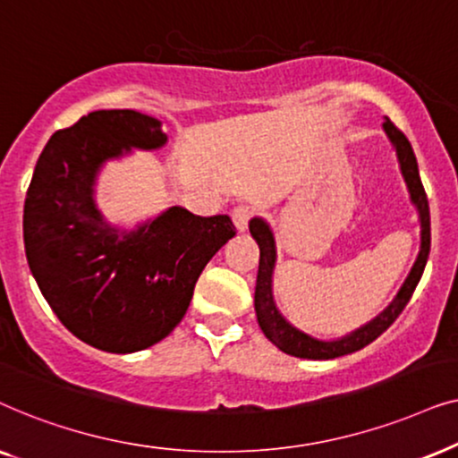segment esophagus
I'll return each instance as SVG.
<instances>
[{"label": "esophagus", "mask_w": 458, "mask_h": 458, "mask_svg": "<svg viewBox=\"0 0 458 458\" xmlns=\"http://www.w3.org/2000/svg\"><path fill=\"white\" fill-rule=\"evenodd\" d=\"M255 209L251 205H239L233 209V222L236 225V230H241V233H245L249 228V219L253 217Z\"/></svg>", "instance_id": "34e87169"}]
</instances>
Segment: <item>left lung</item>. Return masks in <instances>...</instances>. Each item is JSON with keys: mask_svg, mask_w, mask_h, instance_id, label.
Here are the masks:
<instances>
[{"mask_svg": "<svg viewBox=\"0 0 458 458\" xmlns=\"http://www.w3.org/2000/svg\"><path fill=\"white\" fill-rule=\"evenodd\" d=\"M383 131H386V136L394 146L395 157H398V163H400L402 178H404L408 194H411V203L419 213L420 249H419L417 261H414L411 272H408L404 284L400 286L398 295L394 297V301L389 303L379 316H375V318L367 322V325H362L360 328H356V331L344 335V337L322 341V339L312 337V335L300 331L297 327H293L276 308L274 291H272L274 266H276V242H274V234L266 219L253 217L251 222H249V230H251V236L259 245V270H258V283H255V314H258L259 328L280 352L291 353V356L295 358H308V360H331V358H339V356H345V353L362 350V347L373 344L381 333H386L387 328L392 327V322L398 318L402 310L406 308V303L411 301L412 293L417 289L420 276H423L425 264H428V258H429V247H431L428 194H425V188L420 184L417 157H414L412 146L408 142V138L389 119H386V123H383Z\"/></svg>", "mask_w": 458, "mask_h": 458, "instance_id": "obj_1", "label": "left lung"}]
</instances>
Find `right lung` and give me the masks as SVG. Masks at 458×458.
I'll list each match as a JSON object with an SVG mask.
<instances>
[{
  "instance_id": "1",
  "label": "right lung",
  "mask_w": 458,
  "mask_h": 458,
  "mask_svg": "<svg viewBox=\"0 0 458 458\" xmlns=\"http://www.w3.org/2000/svg\"><path fill=\"white\" fill-rule=\"evenodd\" d=\"M167 144L161 121L94 111L47 140L24 199V251L58 320L91 347L131 353L165 339L213 255L236 234L228 216L169 207L133 230L106 222L96 180L106 161Z\"/></svg>"
}]
</instances>
